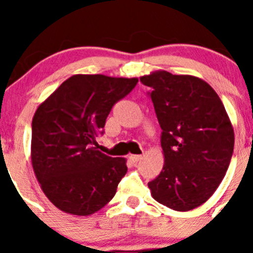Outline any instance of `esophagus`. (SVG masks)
<instances>
[{"instance_id":"1","label":"esophagus","mask_w":253,"mask_h":253,"mask_svg":"<svg viewBox=\"0 0 253 253\" xmlns=\"http://www.w3.org/2000/svg\"><path fill=\"white\" fill-rule=\"evenodd\" d=\"M142 160V156H129V161L131 163H137Z\"/></svg>"}]
</instances>
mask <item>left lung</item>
Listing matches in <instances>:
<instances>
[{
    "instance_id": "8db88e82",
    "label": "left lung",
    "mask_w": 253,
    "mask_h": 253,
    "mask_svg": "<svg viewBox=\"0 0 253 253\" xmlns=\"http://www.w3.org/2000/svg\"><path fill=\"white\" fill-rule=\"evenodd\" d=\"M162 129L165 163L148 182L160 204L187 211L204 204L224 178L234 131L222 100L209 84L189 75L154 71L140 77Z\"/></svg>"
}]
</instances>
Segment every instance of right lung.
I'll return each mask as SVG.
<instances>
[{"mask_svg":"<svg viewBox=\"0 0 253 253\" xmlns=\"http://www.w3.org/2000/svg\"><path fill=\"white\" fill-rule=\"evenodd\" d=\"M138 78L75 75L38 106L31 124V163L54 207L91 215L114 198L126 160L97 151L107 115Z\"/></svg>","mask_w":253,"mask_h":253,"instance_id":"obj_1","label":"right lung"}]
</instances>
